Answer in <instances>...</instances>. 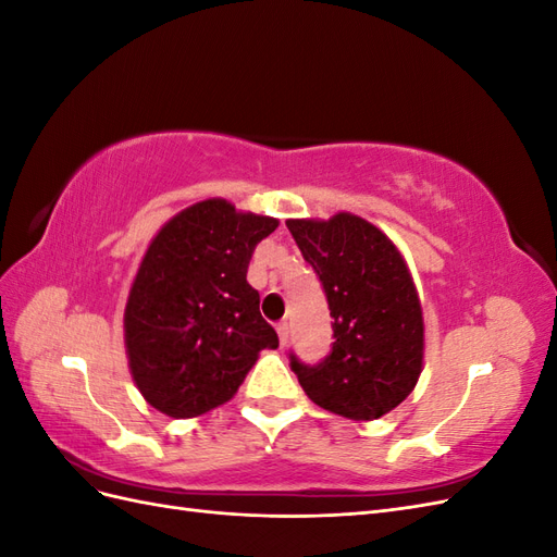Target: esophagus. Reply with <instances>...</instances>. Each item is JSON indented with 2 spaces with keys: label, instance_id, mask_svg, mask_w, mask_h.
<instances>
[{
  "label": "esophagus",
  "instance_id": "34e87169",
  "mask_svg": "<svg viewBox=\"0 0 557 557\" xmlns=\"http://www.w3.org/2000/svg\"><path fill=\"white\" fill-rule=\"evenodd\" d=\"M276 332H278L281 346L288 344V339H290V327H288V323H278V325H276Z\"/></svg>",
  "mask_w": 557,
  "mask_h": 557
}]
</instances>
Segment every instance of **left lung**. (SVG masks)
Here are the masks:
<instances>
[{
    "mask_svg": "<svg viewBox=\"0 0 557 557\" xmlns=\"http://www.w3.org/2000/svg\"><path fill=\"white\" fill-rule=\"evenodd\" d=\"M323 283L334 344L315 364L290 358L299 385L320 409L376 420L411 395L425 358L423 307L409 264L383 230L339 211L327 221H285Z\"/></svg>",
    "mask_w": 557,
    "mask_h": 557,
    "instance_id": "obj_1",
    "label": "left lung"
}]
</instances>
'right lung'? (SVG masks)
<instances>
[{"label": "right lung", "mask_w": 557, "mask_h": 557, "mask_svg": "<svg viewBox=\"0 0 557 557\" xmlns=\"http://www.w3.org/2000/svg\"><path fill=\"white\" fill-rule=\"evenodd\" d=\"M278 227L223 197L178 211L150 239L129 285L125 352L141 397L170 418H197L237 395L278 336L246 281L256 246Z\"/></svg>", "instance_id": "obj_1"}]
</instances>
